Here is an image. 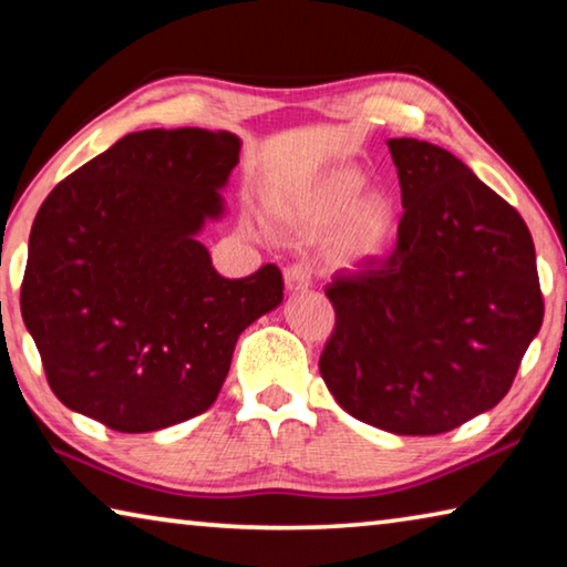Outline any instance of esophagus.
<instances>
[{
    "label": "esophagus",
    "mask_w": 567,
    "mask_h": 567,
    "mask_svg": "<svg viewBox=\"0 0 567 567\" xmlns=\"http://www.w3.org/2000/svg\"><path fill=\"white\" fill-rule=\"evenodd\" d=\"M312 282V272L310 267H307L305 262H292L285 267V287L290 292H300V290H307Z\"/></svg>",
    "instance_id": "obj_1"
}]
</instances>
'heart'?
I'll return each mask as SVG.
<instances>
[{
  "label": "heart",
  "instance_id": "heart-1",
  "mask_svg": "<svg viewBox=\"0 0 567 567\" xmlns=\"http://www.w3.org/2000/svg\"><path fill=\"white\" fill-rule=\"evenodd\" d=\"M364 177L354 167H334L315 179L275 217L292 229H322L340 219L338 247L348 260L378 255L395 227V205L385 192H360Z\"/></svg>",
  "mask_w": 567,
  "mask_h": 567
}]
</instances>
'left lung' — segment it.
<instances>
[{
  "label": "left lung",
  "mask_w": 567,
  "mask_h": 567,
  "mask_svg": "<svg viewBox=\"0 0 567 567\" xmlns=\"http://www.w3.org/2000/svg\"><path fill=\"white\" fill-rule=\"evenodd\" d=\"M398 243L332 275L320 372L340 408L395 435H440L495 408L543 324L530 229L465 162L388 140Z\"/></svg>",
  "instance_id": "1"
}]
</instances>
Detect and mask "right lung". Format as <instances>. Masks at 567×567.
Returning a JSON list of instances; mask_svg holds the SVG:
<instances>
[{"mask_svg":"<svg viewBox=\"0 0 567 567\" xmlns=\"http://www.w3.org/2000/svg\"><path fill=\"white\" fill-rule=\"evenodd\" d=\"M237 162L229 132H132L47 195L19 305L62 405L155 433L217 400L239 332L285 287L277 265L227 280L197 239Z\"/></svg>","mask_w":567,"mask_h":567,"instance_id":"1","label":"right lung"}]
</instances>
